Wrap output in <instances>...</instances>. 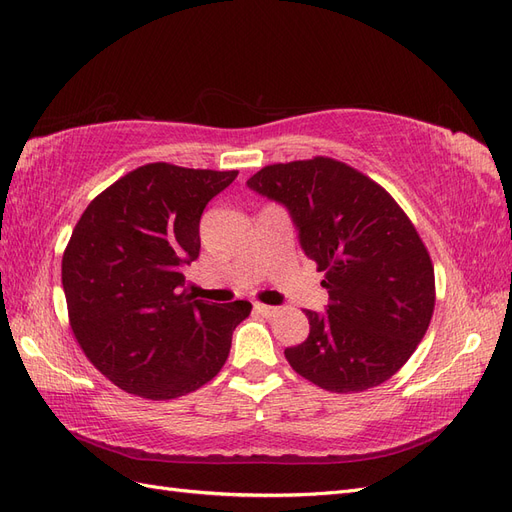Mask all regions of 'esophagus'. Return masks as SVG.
<instances>
[{
	"label": "esophagus",
	"mask_w": 512,
	"mask_h": 512,
	"mask_svg": "<svg viewBox=\"0 0 512 512\" xmlns=\"http://www.w3.org/2000/svg\"><path fill=\"white\" fill-rule=\"evenodd\" d=\"M254 309H256L258 314L267 316V318H271V316H275L277 312H280V309H277V307H273V305H265V303H256V305H254Z\"/></svg>",
	"instance_id": "34e87169"
}]
</instances>
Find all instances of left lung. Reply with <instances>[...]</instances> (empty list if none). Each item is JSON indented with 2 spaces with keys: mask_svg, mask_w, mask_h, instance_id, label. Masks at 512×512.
Wrapping results in <instances>:
<instances>
[{
  "mask_svg": "<svg viewBox=\"0 0 512 512\" xmlns=\"http://www.w3.org/2000/svg\"><path fill=\"white\" fill-rule=\"evenodd\" d=\"M247 185L288 207L329 292L327 314L305 309L309 335L284 350L290 367L331 393L395 376L436 305L433 262L406 211L361 170L324 156L265 166Z\"/></svg>",
  "mask_w": 512,
  "mask_h": 512,
  "instance_id": "8db88e82",
  "label": "left lung"
}]
</instances>
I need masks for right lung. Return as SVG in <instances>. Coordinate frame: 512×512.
Here are the masks:
<instances>
[{"instance_id": "1", "label": "right lung", "mask_w": 512, "mask_h": 512, "mask_svg": "<svg viewBox=\"0 0 512 512\" xmlns=\"http://www.w3.org/2000/svg\"><path fill=\"white\" fill-rule=\"evenodd\" d=\"M237 175L138 166L76 222L61 258L68 320L91 365L121 391L177 399L224 367L252 303L192 301L183 271L200 252V215Z\"/></svg>"}]
</instances>
